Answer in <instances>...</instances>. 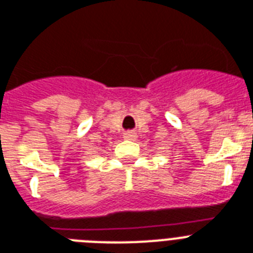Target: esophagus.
Masks as SVG:
<instances>
[{"label": "esophagus", "instance_id": "1", "mask_svg": "<svg viewBox=\"0 0 253 253\" xmlns=\"http://www.w3.org/2000/svg\"><path fill=\"white\" fill-rule=\"evenodd\" d=\"M125 139H126V140H135V139H136V133L135 132H126L125 133Z\"/></svg>", "mask_w": 253, "mask_h": 253}]
</instances>
